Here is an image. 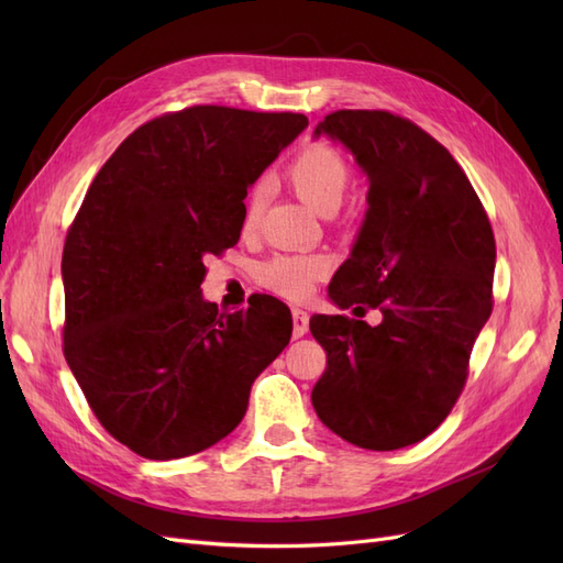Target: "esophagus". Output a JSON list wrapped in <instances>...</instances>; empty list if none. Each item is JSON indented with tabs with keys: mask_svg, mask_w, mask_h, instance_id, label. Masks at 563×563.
I'll return each instance as SVG.
<instances>
[{
	"mask_svg": "<svg viewBox=\"0 0 563 563\" xmlns=\"http://www.w3.org/2000/svg\"><path fill=\"white\" fill-rule=\"evenodd\" d=\"M308 329H310V314L300 308H294V338H302L308 333Z\"/></svg>",
	"mask_w": 563,
	"mask_h": 563,
	"instance_id": "esophagus-1",
	"label": "esophagus"
}]
</instances>
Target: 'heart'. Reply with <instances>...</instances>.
Segmentation results:
<instances>
[{
	"label": "heart",
	"mask_w": 563,
	"mask_h": 563,
	"mask_svg": "<svg viewBox=\"0 0 563 563\" xmlns=\"http://www.w3.org/2000/svg\"><path fill=\"white\" fill-rule=\"evenodd\" d=\"M286 178L294 185V190L310 207L323 216L333 213L343 203L352 172L347 159L340 155L333 145L310 143L288 162ZM265 190L261 183H255L242 216L244 232H251L261 220ZM331 261L323 253H305V251H286L275 253L258 267V282L284 298L302 300L308 298L319 279L329 275Z\"/></svg>",
	"instance_id": "b5f03b06"
}]
</instances>
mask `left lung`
Segmentation results:
<instances>
[{
    "instance_id": "1",
    "label": "left lung",
    "mask_w": 563,
    "mask_h": 563,
    "mask_svg": "<svg viewBox=\"0 0 563 563\" xmlns=\"http://www.w3.org/2000/svg\"><path fill=\"white\" fill-rule=\"evenodd\" d=\"M343 143L368 176V211L329 296L378 327L317 314L327 352L312 389L319 420L350 444L395 451L446 420L493 310L496 240L470 178L411 119L338 110L314 129Z\"/></svg>"
}]
</instances>
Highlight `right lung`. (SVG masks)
Returning <instances> with one entry per match:
<instances>
[{
  "mask_svg": "<svg viewBox=\"0 0 563 563\" xmlns=\"http://www.w3.org/2000/svg\"><path fill=\"white\" fill-rule=\"evenodd\" d=\"M308 126L296 112L192 106L135 129L65 236L63 352L98 422L150 460L218 444L294 331L272 296L218 312L207 255L240 242L244 199Z\"/></svg>",
  "mask_w": 563,
  "mask_h": 563,
  "instance_id": "add662e5",
  "label": "right lung"
}]
</instances>
